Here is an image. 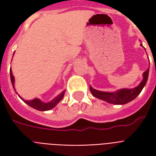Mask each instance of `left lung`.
Instances as JSON below:
<instances>
[{
    "label": "left lung",
    "instance_id": "obj_1",
    "mask_svg": "<svg viewBox=\"0 0 156 156\" xmlns=\"http://www.w3.org/2000/svg\"><path fill=\"white\" fill-rule=\"evenodd\" d=\"M148 76H149V68L143 73V80L141 81L140 83L134 88H122L114 93L98 91L92 87H90L89 89L92 94L94 95L95 98H98L113 105H125L129 102L132 101L140 94L144 85L146 84Z\"/></svg>",
    "mask_w": 156,
    "mask_h": 156
}]
</instances>
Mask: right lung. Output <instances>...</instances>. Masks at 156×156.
<instances>
[{
    "label": "right lung",
    "mask_w": 156,
    "mask_h": 156,
    "mask_svg": "<svg viewBox=\"0 0 156 156\" xmlns=\"http://www.w3.org/2000/svg\"><path fill=\"white\" fill-rule=\"evenodd\" d=\"M10 75H11V80H12V83L13 88H14V83H15V79H14V76L12 75V70H10ZM16 91V90H15ZM65 91L62 92L61 94L59 95H58L56 98H54L51 101L48 102V103H44V102L41 101L39 98H34L33 100H24L23 98H22L23 101L25 102L27 105H28L29 106H31L32 108H34L36 109H37L39 111H47V110H50L51 108H53L58 105L59 102L61 101L63 96H64Z\"/></svg>",
    "instance_id": "add662e5"
}]
</instances>
